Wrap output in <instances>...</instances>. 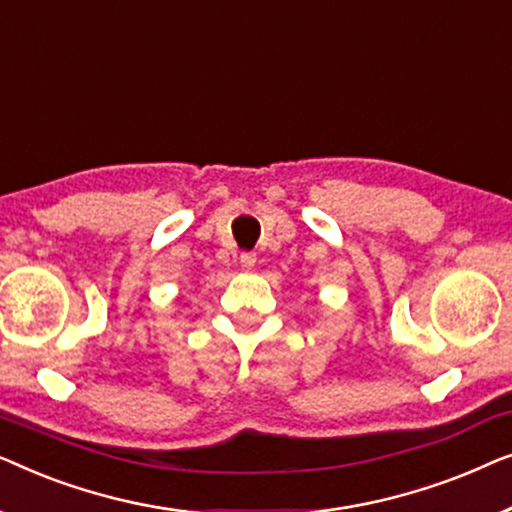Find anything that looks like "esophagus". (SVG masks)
I'll return each mask as SVG.
<instances>
[{
	"label": "esophagus",
	"mask_w": 512,
	"mask_h": 512,
	"mask_svg": "<svg viewBox=\"0 0 512 512\" xmlns=\"http://www.w3.org/2000/svg\"><path fill=\"white\" fill-rule=\"evenodd\" d=\"M240 263H242V268H254V265H256V254H254V251H242V254H240Z\"/></svg>",
	"instance_id": "34e87169"
}]
</instances>
